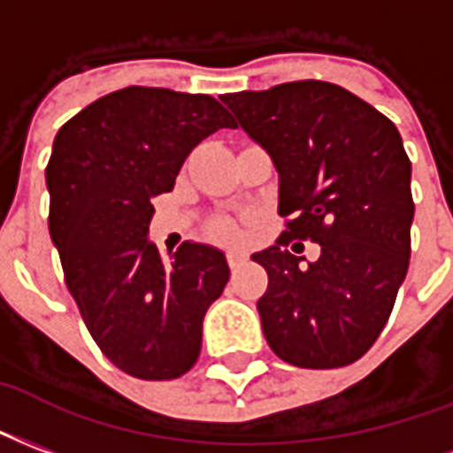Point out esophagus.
I'll use <instances>...</instances> for the list:
<instances>
[{
  "label": "esophagus",
  "instance_id": "obj_1",
  "mask_svg": "<svg viewBox=\"0 0 453 453\" xmlns=\"http://www.w3.org/2000/svg\"><path fill=\"white\" fill-rule=\"evenodd\" d=\"M226 263H229L231 270H239V267L246 263V258H243L241 253H229V256H226Z\"/></svg>",
  "mask_w": 453,
  "mask_h": 453
}]
</instances>
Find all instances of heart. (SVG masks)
Segmentation results:
<instances>
[{
  "mask_svg": "<svg viewBox=\"0 0 453 453\" xmlns=\"http://www.w3.org/2000/svg\"><path fill=\"white\" fill-rule=\"evenodd\" d=\"M217 236L224 241H241V231L234 222H219L217 224Z\"/></svg>",
  "mask_w": 453,
  "mask_h": 453,
  "instance_id": "b5f03b06",
  "label": "heart"
}]
</instances>
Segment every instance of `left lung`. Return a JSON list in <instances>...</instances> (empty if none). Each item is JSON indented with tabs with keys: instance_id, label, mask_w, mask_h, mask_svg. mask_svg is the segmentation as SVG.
I'll return each instance as SVG.
<instances>
[{
	"instance_id": "left-lung-1",
	"label": "left lung",
	"mask_w": 453,
	"mask_h": 453,
	"mask_svg": "<svg viewBox=\"0 0 453 453\" xmlns=\"http://www.w3.org/2000/svg\"><path fill=\"white\" fill-rule=\"evenodd\" d=\"M222 101L280 173L287 229L250 258L265 267L260 323L277 357L303 369L357 362L384 331L411 263V158L395 125L319 79ZM313 240L309 266L286 246ZM299 246V243H296ZM295 249V246H292Z\"/></svg>"
}]
</instances>
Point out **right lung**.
<instances>
[{"instance_id": "1", "label": "right lung", "mask_w": 453, "mask_h": 453, "mask_svg": "<svg viewBox=\"0 0 453 453\" xmlns=\"http://www.w3.org/2000/svg\"><path fill=\"white\" fill-rule=\"evenodd\" d=\"M236 127L217 98L127 87L59 127L45 168L52 243L91 338L125 374L166 381L200 357L203 319L229 282L222 250L150 243L151 197L168 193L188 154Z\"/></svg>"}]
</instances>
